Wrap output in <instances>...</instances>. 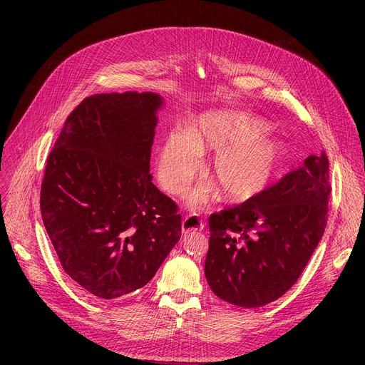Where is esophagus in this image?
Masks as SVG:
<instances>
[{"label": "esophagus", "mask_w": 365, "mask_h": 365, "mask_svg": "<svg viewBox=\"0 0 365 365\" xmlns=\"http://www.w3.org/2000/svg\"><path fill=\"white\" fill-rule=\"evenodd\" d=\"M201 229H204V223H202V220L200 219V217H197V216H186L185 219H183V222H182V231L185 232V234H187V232H192V231H201Z\"/></svg>", "instance_id": "1"}]
</instances>
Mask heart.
I'll return each instance as SVG.
<instances>
[{
	"label": "heart",
	"instance_id": "heart-1",
	"mask_svg": "<svg viewBox=\"0 0 365 365\" xmlns=\"http://www.w3.org/2000/svg\"><path fill=\"white\" fill-rule=\"evenodd\" d=\"M267 125L252 115L215 110L198 115L185 133H171L157 155L160 183L173 195H182L200 168V157L215 153L207 173L217 183L198 185L189 204L202 208L217 187L231 201L253 198L269 186L287 160L285 145L264 134Z\"/></svg>",
	"mask_w": 365,
	"mask_h": 365
}]
</instances>
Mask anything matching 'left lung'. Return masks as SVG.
I'll list each match as a JSON object with an SVG mask.
<instances>
[{"label":"left lung","mask_w":365,"mask_h":365,"mask_svg":"<svg viewBox=\"0 0 365 365\" xmlns=\"http://www.w3.org/2000/svg\"><path fill=\"white\" fill-rule=\"evenodd\" d=\"M330 192L322 150L259 195L210 216V289L240 308H259L289 292L322 238Z\"/></svg>","instance_id":"1"}]
</instances>
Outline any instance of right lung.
Segmentation results:
<instances>
[{
	"label": "right lung",
	"mask_w": 365,
	"mask_h": 365,
	"mask_svg": "<svg viewBox=\"0 0 365 365\" xmlns=\"http://www.w3.org/2000/svg\"><path fill=\"white\" fill-rule=\"evenodd\" d=\"M163 105L157 93L90 96L47 160L46 231L65 272L103 300L145 287L182 235L178 205L149 175Z\"/></svg>",
	"instance_id": "add662e5"
}]
</instances>
